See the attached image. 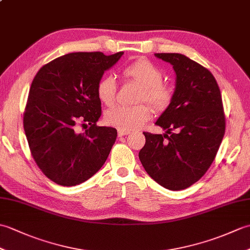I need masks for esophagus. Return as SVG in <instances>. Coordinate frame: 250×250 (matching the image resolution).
I'll return each mask as SVG.
<instances>
[{"label":"esophagus","instance_id":"obj_1","mask_svg":"<svg viewBox=\"0 0 250 250\" xmlns=\"http://www.w3.org/2000/svg\"><path fill=\"white\" fill-rule=\"evenodd\" d=\"M130 134L129 131H122V130H118V136L121 137V136H125V135H128Z\"/></svg>","mask_w":250,"mask_h":250}]
</instances>
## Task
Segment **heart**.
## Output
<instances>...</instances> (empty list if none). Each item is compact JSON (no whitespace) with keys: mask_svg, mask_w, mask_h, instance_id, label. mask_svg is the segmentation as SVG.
Here are the masks:
<instances>
[{"mask_svg":"<svg viewBox=\"0 0 250 250\" xmlns=\"http://www.w3.org/2000/svg\"><path fill=\"white\" fill-rule=\"evenodd\" d=\"M122 74L141 84L137 94V102L149 103L157 111H162L169 105L173 98V91L167 84L162 83L163 74L159 67L146 59H139L124 67ZM97 97L102 104L111 106L115 103L117 83L114 76L105 75L97 83ZM150 108L145 104L134 106H117L107 110L104 120L107 125L118 130L132 131L141 128L150 118Z\"/></svg>","mask_w":250,"mask_h":250,"instance_id":"obj_1","label":"heart"}]
</instances>
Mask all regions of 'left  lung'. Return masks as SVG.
Wrapping results in <instances>:
<instances>
[{
  "mask_svg": "<svg viewBox=\"0 0 250 250\" xmlns=\"http://www.w3.org/2000/svg\"><path fill=\"white\" fill-rule=\"evenodd\" d=\"M155 56L173 65L176 83L171 103L156 121L166 133L144 132L146 143L139 158L159 185L183 190L206 173L224 139L226 119L221 94L213 74L188 57Z\"/></svg>",
  "mask_w": 250,
  "mask_h": 250,
  "instance_id": "1",
  "label": "left lung"
}]
</instances>
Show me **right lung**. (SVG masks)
I'll return each mask as SVG.
<instances>
[{
  "instance_id": "1",
  "label": "right lung",
  "mask_w": 250,
  "mask_h": 250,
  "mask_svg": "<svg viewBox=\"0 0 250 250\" xmlns=\"http://www.w3.org/2000/svg\"><path fill=\"white\" fill-rule=\"evenodd\" d=\"M124 51L72 52L47 63L32 82L23 126L32 156L47 177L61 186H76L103 167L117 130L98 126L101 102L97 83ZM79 123L90 126L83 134Z\"/></svg>"
}]
</instances>
